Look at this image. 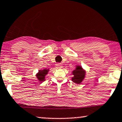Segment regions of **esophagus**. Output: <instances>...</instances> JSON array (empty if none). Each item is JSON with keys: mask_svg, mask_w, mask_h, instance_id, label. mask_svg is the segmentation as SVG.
<instances>
[{"mask_svg": "<svg viewBox=\"0 0 122 122\" xmlns=\"http://www.w3.org/2000/svg\"><path fill=\"white\" fill-rule=\"evenodd\" d=\"M56 67L57 68H61L62 67V64H61V63H58L56 65Z\"/></svg>", "mask_w": 122, "mask_h": 122, "instance_id": "1", "label": "esophagus"}]
</instances>
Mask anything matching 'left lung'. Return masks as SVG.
<instances>
[{
    "mask_svg": "<svg viewBox=\"0 0 122 122\" xmlns=\"http://www.w3.org/2000/svg\"><path fill=\"white\" fill-rule=\"evenodd\" d=\"M73 74L74 76L71 79V80L76 84H80L82 81L83 79L85 76V71L81 67L77 66L75 70L73 71Z\"/></svg>",
    "mask_w": 122,
    "mask_h": 122,
    "instance_id": "1",
    "label": "left lung"
}]
</instances>
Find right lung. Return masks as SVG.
Segmentation results:
<instances>
[{
  "label": "right lung",
  "instance_id": "1",
  "mask_svg": "<svg viewBox=\"0 0 122 122\" xmlns=\"http://www.w3.org/2000/svg\"><path fill=\"white\" fill-rule=\"evenodd\" d=\"M48 71H49V69H43V70L39 71V72L36 74V76L40 81L42 82L43 81H44V80H45V76L47 74Z\"/></svg>",
  "mask_w": 122,
  "mask_h": 122
}]
</instances>
